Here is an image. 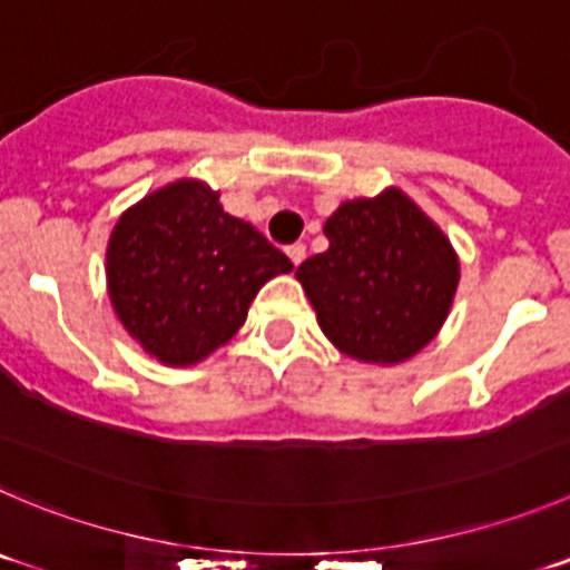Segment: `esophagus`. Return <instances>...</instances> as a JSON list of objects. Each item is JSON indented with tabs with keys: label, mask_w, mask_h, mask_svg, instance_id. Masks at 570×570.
Returning a JSON list of instances; mask_svg holds the SVG:
<instances>
[{
	"label": "esophagus",
	"mask_w": 570,
	"mask_h": 570,
	"mask_svg": "<svg viewBox=\"0 0 570 570\" xmlns=\"http://www.w3.org/2000/svg\"><path fill=\"white\" fill-rule=\"evenodd\" d=\"M285 252H288L291 263H294V265H299L302 259H305L307 248H305V243H294V246H288V248H285Z\"/></svg>",
	"instance_id": "1"
}]
</instances>
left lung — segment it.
<instances>
[{"instance_id":"obj_1","label":"left lung","mask_w":570,"mask_h":570,"mask_svg":"<svg viewBox=\"0 0 570 570\" xmlns=\"http://www.w3.org/2000/svg\"><path fill=\"white\" fill-rule=\"evenodd\" d=\"M330 248L296 268L324 335L350 357L397 363L442 327L459 282L451 243L400 189L341 204Z\"/></svg>"}]
</instances>
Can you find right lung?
<instances>
[{"mask_svg": "<svg viewBox=\"0 0 570 570\" xmlns=\"http://www.w3.org/2000/svg\"><path fill=\"white\" fill-rule=\"evenodd\" d=\"M294 268L218 193L176 181L119 218L108 243V296L119 322L170 366L207 357L246 322L257 291Z\"/></svg>", "mask_w": 570, "mask_h": 570, "instance_id": "1", "label": "right lung"}]
</instances>
